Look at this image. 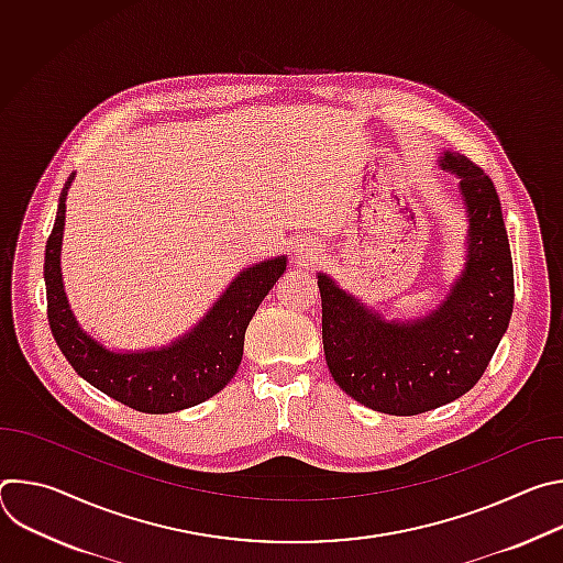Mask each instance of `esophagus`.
Returning a JSON list of instances; mask_svg holds the SVG:
<instances>
[{"mask_svg":"<svg viewBox=\"0 0 563 563\" xmlns=\"http://www.w3.org/2000/svg\"><path fill=\"white\" fill-rule=\"evenodd\" d=\"M298 256H300V258H307V261H311V258L316 256V252H313V250H309V247H302V245H300V250H298Z\"/></svg>","mask_w":563,"mask_h":563,"instance_id":"obj_1","label":"esophagus"}]
</instances>
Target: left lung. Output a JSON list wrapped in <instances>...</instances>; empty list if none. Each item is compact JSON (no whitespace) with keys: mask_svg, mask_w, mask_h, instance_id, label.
<instances>
[{"mask_svg":"<svg viewBox=\"0 0 563 563\" xmlns=\"http://www.w3.org/2000/svg\"><path fill=\"white\" fill-rule=\"evenodd\" d=\"M439 167L459 180L467 231L463 269L430 313L387 320L318 274L328 367L343 391L383 415H421L472 389L512 316V256L497 189L456 151H443Z\"/></svg>","mask_w":563,"mask_h":563,"instance_id":"8db88e82","label":"left lung"}]
</instances>
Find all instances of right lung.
<instances>
[{"instance_id": "add662e5", "label": "right lung", "mask_w": 563, "mask_h": 563, "mask_svg": "<svg viewBox=\"0 0 563 563\" xmlns=\"http://www.w3.org/2000/svg\"><path fill=\"white\" fill-rule=\"evenodd\" d=\"M73 180L75 174L59 194L44 256L48 325L57 347L79 376L137 412L169 415L202 404L235 376L250 320L287 269V256L240 272L198 323L169 345L109 350L79 325L64 291L59 261L66 196Z\"/></svg>"}]
</instances>
